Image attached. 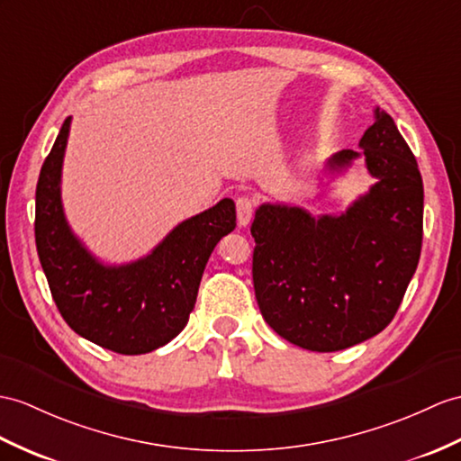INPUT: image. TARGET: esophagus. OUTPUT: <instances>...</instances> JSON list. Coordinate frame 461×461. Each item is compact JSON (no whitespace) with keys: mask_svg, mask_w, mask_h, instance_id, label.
Segmentation results:
<instances>
[{"mask_svg":"<svg viewBox=\"0 0 461 461\" xmlns=\"http://www.w3.org/2000/svg\"><path fill=\"white\" fill-rule=\"evenodd\" d=\"M252 215H254V199L249 195H240L237 199V217H239L240 227L250 224Z\"/></svg>","mask_w":461,"mask_h":461,"instance_id":"34e87169","label":"esophagus"}]
</instances>
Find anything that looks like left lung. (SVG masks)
<instances>
[{"label":"left lung","mask_w":461,"mask_h":461,"mask_svg":"<svg viewBox=\"0 0 461 461\" xmlns=\"http://www.w3.org/2000/svg\"><path fill=\"white\" fill-rule=\"evenodd\" d=\"M327 164L342 172L362 156L375 184L342 215L264 203L252 222V277L264 321L312 352H336L379 334L395 317L419 266L424 189L409 144L384 109Z\"/></svg>","instance_id":"1"}]
</instances>
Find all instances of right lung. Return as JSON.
<instances>
[{
    "label": "right lung",
    "instance_id": "right-lung-1",
    "mask_svg": "<svg viewBox=\"0 0 461 461\" xmlns=\"http://www.w3.org/2000/svg\"><path fill=\"white\" fill-rule=\"evenodd\" d=\"M72 117L62 122L37 182L35 242L52 299L68 327L111 352H152L184 330L217 242L237 227L232 199L179 222L149 254L101 264L66 221L60 177Z\"/></svg>",
    "mask_w": 461,
    "mask_h": 461
}]
</instances>
